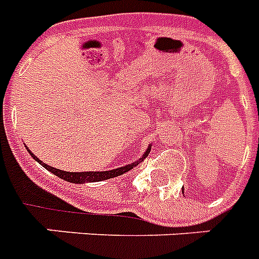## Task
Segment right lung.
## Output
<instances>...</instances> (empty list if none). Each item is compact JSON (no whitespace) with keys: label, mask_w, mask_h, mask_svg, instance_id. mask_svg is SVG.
Instances as JSON below:
<instances>
[{"label":"right lung","mask_w":259,"mask_h":259,"mask_svg":"<svg viewBox=\"0 0 259 259\" xmlns=\"http://www.w3.org/2000/svg\"><path fill=\"white\" fill-rule=\"evenodd\" d=\"M150 152V148L145 152V154L142 156V158H140L138 161H134L133 164H129V165H125L122 166V168H118V169H113V170H105V172H66V170H60V169H56L54 166H50L44 164L41 160H38L36 156H34L32 152L29 150L30 156L38 162V164H41L46 169H48L50 172H52L54 175L59 176L60 179L66 181H70V183H76V184H83V183H93V181H102V180H107V179H111V177H117V176H121L122 173L127 172V170L133 169V166L138 165L140 161L142 160H145L148 157V154Z\"/></svg>","instance_id":"obj_1"}]
</instances>
